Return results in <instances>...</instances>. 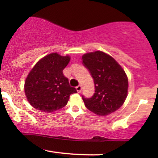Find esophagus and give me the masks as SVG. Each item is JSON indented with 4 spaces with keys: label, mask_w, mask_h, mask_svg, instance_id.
Segmentation results:
<instances>
[{
    "label": "esophagus",
    "mask_w": 158,
    "mask_h": 158,
    "mask_svg": "<svg viewBox=\"0 0 158 158\" xmlns=\"http://www.w3.org/2000/svg\"><path fill=\"white\" fill-rule=\"evenodd\" d=\"M76 89H77L78 93H81V85H78V86L76 87Z\"/></svg>",
    "instance_id": "1"
}]
</instances>
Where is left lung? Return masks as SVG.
<instances>
[{"mask_svg":"<svg viewBox=\"0 0 158 158\" xmlns=\"http://www.w3.org/2000/svg\"><path fill=\"white\" fill-rule=\"evenodd\" d=\"M81 59L95 86L91 97L82 96L85 107L101 116L116 111L123 106L128 94V78L123 69L114 58L102 51L85 53Z\"/></svg>","mask_w":158,"mask_h":158,"instance_id":"8db88e82","label":"left lung"}]
</instances>
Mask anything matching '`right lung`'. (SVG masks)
I'll list each match as a JSON object with an SVG mask.
<instances>
[{
	"mask_svg": "<svg viewBox=\"0 0 158 158\" xmlns=\"http://www.w3.org/2000/svg\"><path fill=\"white\" fill-rule=\"evenodd\" d=\"M70 59V56L53 52L36 63L24 85L27 100L33 108L48 113L55 111L66 106L70 94L77 93L63 74Z\"/></svg>",
	"mask_w": 158,
	"mask_h": 158,
	"instance_id": "add662e5",
	"label": "right lung"
}]
</instances>
